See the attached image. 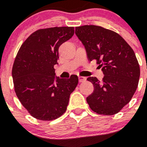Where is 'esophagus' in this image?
I'll use <instances>...</instances> for the list:
<instances>
[{
	"label": "esophagus",
	"instance_id": "34e87169",
	"mask_svg": "<svg viewBox=\"0 0 147 147\" xmlns=\"http://www.w3.org/2000/svg\"><path fill=\"white\" fill-rule=\"evenodd\" d=\"M86 80V77H84V76H79V82H83Z\"/></svg>",
	"mask_w": 147,
	"mask_h": 147
}]
</instances>
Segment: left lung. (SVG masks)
Returning a JSON list of instances; mask_svg holds the SVG:
<instances>
[{"label":"left lung","mask_w":147,"mask_h":147,"mask_svg":"<svg viewBox=\"0 0 147 147\" xmlns=\"http://www.w3.org/2000/svg\"><path fill=\"white\" fill-rule=\"evenodd\" d=\"M75 29L88 60H96L105 75L102 81L93 76L87 79L94 87L86 98L90 108L101 115L118 113L130 102L138 85L140 67L134 51L111 30L93 25Z\"/></svg>","instance_id":"1"}]
</instances>
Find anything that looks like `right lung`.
I'll return each instance as SVG.
<instances>
[{"label": "right lung", "mask_w": 147, "mask_h": 147, "mask_svg": "<svg viewBox=\"0 0 147 147\" xmlns=\"http://www.w3.org/2000/svg\"><path fill=\"white\" fill-rule=\"evenodd\" d=\"M74 34V27L39 29L22 44L13 64V83L18 99L35 119L52 121L67 110L78 76H55L59 48Z\"/></svg>", "instance_id": "obj_1"}]
</instances>
